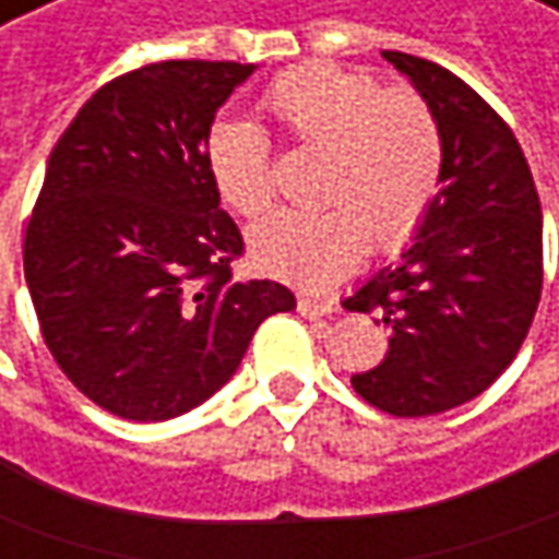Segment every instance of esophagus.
<instances>
[{
    "label": "esophagus",
    "mask_w": 559,
    "mask_h": 559,
    "mask_svg": "<svg viewBox=\"0 0 559 559\" xmlns=\"http://www.w3.org/2000/svg\"><path fill=\"white\" fill-rule=\"evenodd\" d=\"M297 312L306 316V319H322V316H331L334 309H331V304H319V300L300 297V300H297Z\"/></svg>",
    "instance_id": "34e87169"
}]
</instances>
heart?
Listing matches in <instances>:
<instances>
[{"label": "heart", "instance_id": "1", "mask_svg": "<svg viewBox=\"0 0 559 559\" xmlns=\"http://www.w3.org/2000/svg\"><path fill=\"white\" fill-rule=\"evenodd\" d=\"M262 109L290 140L328 156L316 190L325 206L278 212L250 231L262 272L322 290L350 275L369 240L376 250H401L423 228L444 178V140L419 93L316 61L272 81ZM206 168L240 218H259L275 203L272 143L255 124H212Z\"/></svg>", "mask_w": 559, "mask_h": 559}]
</instances>
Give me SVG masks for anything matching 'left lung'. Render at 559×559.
<instances>
[{
	"mask_svg": "<svg viewBox=\"0 0 559 559\" xmlns=\"http://www.w3.org/2000/svg\"><path fill=\"white\" fill-rule=\"evenodd\" d=\"M435 111L444 178L413 247L347 297L388 328V353L350 378L391 416L478 397L516 359L542 300V203L507 121L448 68L381 52Z\"/></svg>",
	"mask_w": 559,
	"mask_h": 559,
	"instance_id": "1",
	"label": "left lung"
}]
</instances>
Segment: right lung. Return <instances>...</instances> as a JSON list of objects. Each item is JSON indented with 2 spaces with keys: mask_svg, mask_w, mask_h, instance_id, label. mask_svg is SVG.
Listing matches in <instances>:
<instances>
[{
  "mask_svg": "<svg viewBox=\"0 0 559 559\" xmlns=\"http://www.w3.org/2000/svg\"><path fill=\"white\" fill-rule=\"evenodd\" d=\"M255 64L156 61L99 86L59 136L24 237L39 331L71 384L134 423L175 419L237 372L297 300L237 281L243 253L209 178L215 111Z\"/></svg>",
  "mask_w": 559,
  "mask_h": 559,
  "instance_id": "1",
  "label": "right lung"
}]
</instances>
